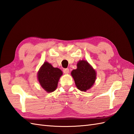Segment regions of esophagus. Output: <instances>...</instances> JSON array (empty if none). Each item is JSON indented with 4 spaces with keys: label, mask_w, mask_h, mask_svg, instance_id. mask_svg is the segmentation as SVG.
Returning a JSON list of instances; mask_svg holds the SVG:
<instances>
[{
    "label": "esophagus",
    "mask_w": 134,
    "mask_h": 134,
    "mask_svg": "<svg viewBox=\"0 0 134 134\" xmlns=\"http://www.w3.org/2000/svg\"><path fill=\"white\" fill-rule=\"evenodd\" d=\"M63 71H64V73L65 74H68V73H69V69H68V68H66V69H64Z\"/></svg>",
    "instance_id": "1"
}]
</instances>
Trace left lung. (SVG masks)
I'll list each match as a JSON object with an SVG mask.
<instances>
[{
	"label": "left lung",
	"mask_w": 134,
	"mask_h": 134,
	"mask_svg": "<svg viewBox=\"0 0 134 134\" xmlns=\"http://www.w3.org/2000/svg\"><path fill=\"white\" fill-rule=\"evenodd\" d=\"M77 66V69L72 70L71 74L77 89L82 92H86L95 82L96 71L85 60L78 61Z\"/></svg>",
	"instance_id": "8db88e82"
}]
</instances>
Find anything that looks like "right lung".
I'll use <instances>...</instances> for the list:
<instances>
[{"label": "right lung", "mask_w": 134, "mask_h": 134, "mask_svg": "<svg viewBox=\"0 0 134 134\" xmlns=\"http://www.w3.org/2000/svg\"><path fill=\"white\" fill-rule=\"evenodd\" d=\"M62 74L63 72L60 69L45 62L38 71L37 78L41 87L47 93H51L56 89Z\"/></svg>", "instance_id": "add662e5"}]
</instances>
